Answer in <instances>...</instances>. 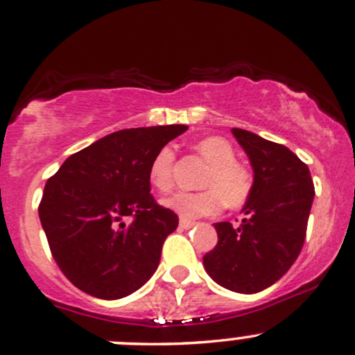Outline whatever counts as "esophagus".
Listing matches in <instances>:
<instances>
[{
    "instance_id": "esophagus-1",
    "label": "esophagus",
    "mask_w": 355,
    "mask_h": 355,
    "mask_svg": "<svg viewBox=\"0 0 355 355\" xmlns=\"http://www.w3.org/2000/svg\"><path fill=\"white\" fill-rule=\"evenodd\" d=\"M193 226H195V221H190V220H185V218L180 220V228L182 230H190V228H193Z\"/></svg>"
}]
</instances>
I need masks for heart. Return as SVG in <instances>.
<instances>
[{
	"instance_id": "b5f03b06",
	"label": "heart",
	"mask_w": 355,
	"mask_h": 355,
	"mask_svg": "<svg viewBox=\"0 0 355 355\" xmlns=\"http://www.w3.org/2000/svg\"><path fill=\"white\" fill-rule=\"evenodd\" d=\"M196 152L208 162L200 191H177L164 200V205L185 218L215 215L225 203L230 208H240L253 193V172L240 162L228 140L221 137H207L195 145ZM175 152L172 147H162L153 155L148 166V180L159 191H168L173 185Z\"/></svg>"
}]
</instances>
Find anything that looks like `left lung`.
Here are the masks:
<instances>
[{"mask_svg":"<svg viewBox=\"0 0 355 355\" xmlns=\"http://www.w3.org/2000/svg\"><path fill=\"white\" fill-rule=\"evenodd\" d=\"M232 132L253 166V193L240 225L215 223L218 243L203 256V266L223 288L253 294L281 279L300 256L314 183L307 165L288 147L253 132Z\"/></svg>","mask_w":355,"mask_h":355,"instance_id":"obj_1","label":"left lung"}]
</instances>
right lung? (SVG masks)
Instances as JSON below:
<instances>
[{
    "mask_svg": "<svg viewBox=\"0 0 355 355\" xmlns=\"http://www.w3.org/2000/svg\"><path fill=\"white\" fill-rule=\"evenodd\" d=\"M187 129L114 132L72 153L46 183L40 203L42 230L59 270L80 291L121 300L157 271L178 216L153 200L148 166Z\"/></svg>",
    "mask_w": 355,
    "mask_h": 355,
    "instance_id": "right-lung-1",
    "label": "right lung"
}]
</instances>
